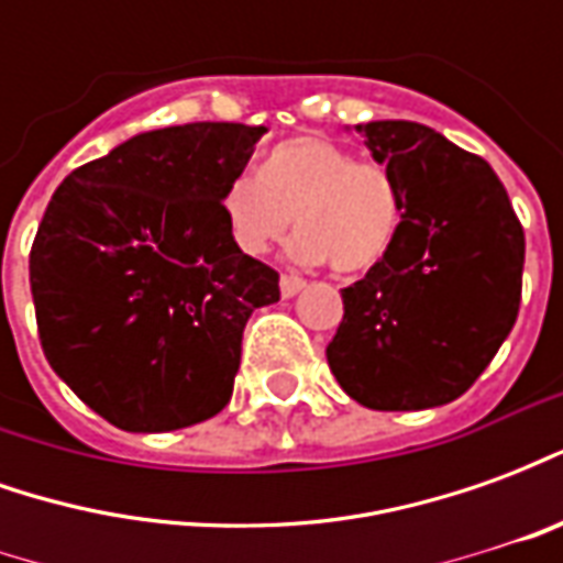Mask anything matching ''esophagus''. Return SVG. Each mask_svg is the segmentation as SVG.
I'll return each instance as SVG.
<instances>
[{
    "label": "esophagus",
    "mask_w": 563,
    "mask_h": 563,
    "mask_svg": "<svg viewBox=\"0 0 563 563\" xmlns=\"http://www.w3.org/2000/svg\"><path fill=\"white\" fill-rule=\"evenodd\" d=\"M301 289H307V280L295 277V274H283V277H280V295H283V298H295V295L301 292Z\"/></svg>",
    "instance_id": "1"
}]
</instances>
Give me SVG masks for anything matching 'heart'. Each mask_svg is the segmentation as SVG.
Masks as SVG:
<instances>
[{"mask_svg":"<svg viewBox=\"0 0 563 563\" xmlns=\"http://www.w3.org/2000/svg\"><path fill=\"white\" fill-rule=\"evenodd\" d=\"M220 213L246 256H268L298 222L292 256L367 274L389 256L401 222L398 189L374 162H355L334 141L295 135L271 150L262 172L222 186Z\"/></svg>","mask_w":563,"mask_h":563,"instance_id":"b5f03b06","label":"heart"}]
</instances>
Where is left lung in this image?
Instances as JSON below:
<instances>
[{
  "label": "left lung",
  "mask_w": 563,
  "mask_h": 563,
  "mask_svg": "<svg viewBox=\"0 0 563 563\" xmlns=\"http://www.w3.org/2000/svg\"><path fill=\"white\" fill-rule=\"evenodd\" d=\"M355 132L386 165L401 222L389 256L343 289L329 367L371 410L443 407L512 331L525 232L492 165L434 129L371 120Z\"/></svg>",
  "instance_id": "left-lung-1"
}]
</instances>
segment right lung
Returning a JSON list of instances; mask_svg holds the SVG:
<instances>
[{"label":"right lung","instance_id":"1","mask_svg":"<svg viewBox=\"0 0 563 563\" xmlns=\"http://www.w3.org/2000/svg\"><path fill=\"white\" fill-rule=\"evenodd\" d=\"M265 126L141 132L68 174L30 253L38 338L56 377L123 431L205 422L229 404L256 307L277 271L241 253L222 186Z\"/></svg>","mask_w":563,"mask_h":563}]
</instances>
